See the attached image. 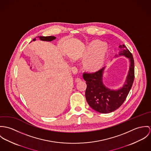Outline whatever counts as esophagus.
<instances>
[{
  "label": "esophagus",
  "mask_w": 151,
  "mask_h": 151,
  "mask_svg": "<svg viewBox=\"0 0 151 151\" xmlns=\"http://www.w3.org/2000/svg\"><path fill=\"white\" fill-rule=\"evenodd\" d=\"M82 80L81 79V78H77L75 79V82L76 83H78V82H80Z\"/></svg>",
  "instance_id": "obj_1"
}]
</instances>
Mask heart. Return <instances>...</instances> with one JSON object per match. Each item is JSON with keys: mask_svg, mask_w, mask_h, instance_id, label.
<instances>
[{"mask_svg": "<svg viewBox=\"0 0 151 151\" xmlns=\"http://www.w3.org/2000/svg\"><path fill=\"white\" fill-rule=\"evenodd\" d=\"M109 51L108 45L95 40L90 42L82 55L84 69L90 72L99 71L104 66Z\"/></svg>", "mask_w": 151, "mask_h": 151, "instance_id": "obj_1", "label": "heart"}]
</instances>
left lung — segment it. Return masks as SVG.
Returning <instances> with one entry per match:
<instances>
[{"label": "left lung", "mask_w": 151, "mask_h": 151, "mask_svg": "<svg viewBox=\"0 0 151 151\" xmlns=\"http://www.w3.org/2000/svg\"><path fill=\"white\" fill-rule=\"evenodd\" d=\"M119 55L128 58L130 62L129 71L123 86L114 90L106 87L102 82L105 67L94 73H84L83 78L86 82V99L90 106L101 114H108L116 110L126 100L133 83L134 61L132 54L124 45L119 46ZM117 57V55H115Z\"/></svg>", "instance_id": "1"}]
</instances>
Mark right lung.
<instances>
[{"mask_svg": "<svg viewBox=\"0 0 151 151\" xmlns=\"http://www.w3.org/2000/svg\"><path fill=\"white\" fill-rule=\"evenodd\" d=\"M39 37V39L41 40H43V41H48V42H50L54 39H55V36H38ZM35 40V38L33 39V41Z\"/></svg>", "mask_w": 151, "mask_h": 151, "instance_id": "obj_1", "label": "right lung"}]
</instances>
